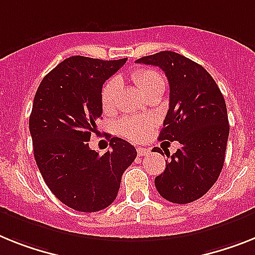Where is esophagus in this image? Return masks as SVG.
Segmentation results:
<instances>
[{"label": "esophagus", "mask_w": 255, "mask_h": 255, "mask_svg": "<svg viewBox=\"0 0 255 255\" xmlns=\"http://www.w3.org/2000/svg\"><path fill=\"white\" fill-rule=\"evenodd\" d=\"M147 153H149V150H147V149H145V147H137L138 157H144V155H146Z\"/></svg>", "instance_id": "obj_1"}]
</instances>
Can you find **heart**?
Wrapping results in <instances>:
<instances>
[{
    "label": "heart",
    "instance_id": "obj_1",
    "mask_svg": "<svg viewBox=\"0 0 255 255\" xmlns=\"http://www.w3.org/2000/svg\"><path fill=\"white\" fill-rule=\"evenodd\" d=\"M131 80L145 96L151 95L155 91H163L164 80L162 75L153 68H138L131 72ZM121 89V81L114 78L104 85L101 91V106L104 113L111 114L117 110L118 93ZM154 126V121L149 117H129L122 119L118 123V132L131 141H141Z\"/></svg>",
    "mask_w": 255,
    "mask_h": 255
}]
</instances>
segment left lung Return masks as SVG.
Listing matches in <instances>:
<instances>
[{"mask_svg":"<svg viewBox=\"0 0 255 255\" xmlns=\"http://www.w3.org/2000/svg\"><path fill=\"white\" fill-rule=\"evenodd\" d=\"M136 62L158 66L167 76L170 108L159 140L180 144L155 177V188L172 204L193 202L209 192L223 168L230 134L223 95L202 66L175 51H159ZM154 151L162 153L159 147Z\"/></svg>","mask_w":255,"mask_h":255,"instance_id":"1","label":"left lung"}]
</instances>
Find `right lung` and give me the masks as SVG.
Returning a JSON list of instances; mask_svg holds the SVG:
<instances>
[{
	"label": "right lung",
	"instance_id": "1",
	"mask_svg": "<svg viewBox=\"0 0 255 255\" xmlns=\"http://www.w3.org/2000/svg\"><path fill=\"white\" fill-rule=\"evenodd\" d=\"M126 61L74 55L42 79L35 95L29 132L36 163L53 194L76 211L113 204L122 175L137 155L119 137L110 138L111 149L102 155L89 147L102 115V85Z\"/></svg>",
	"mask_w": 255,
	"mask_h": 255
}]
</instances>
